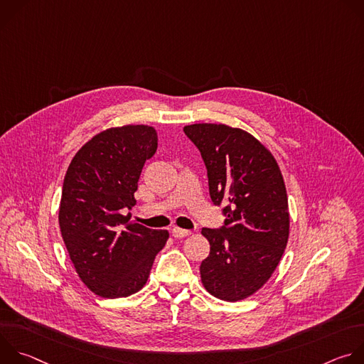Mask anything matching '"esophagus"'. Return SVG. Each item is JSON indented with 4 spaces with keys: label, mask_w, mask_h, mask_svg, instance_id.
<instances>
[{
    "label": "esophagus",
    "mask_w": 364,
    "mask_h": 364,
    "mask_svg": "<svg viewBox=\"0 0 364 364\" xmlns=\"http://www.w3.org/2000/svg\"><path fill=\"white\" fill-rule=\"evenodd\" d=\"M171 233H173V236H174L176 239H181V237H186V236H190V235H191L190 230L180 229V228H174V229L171 230Z\"/></svg>",
    "instance_id": "1"
}]
</instances>
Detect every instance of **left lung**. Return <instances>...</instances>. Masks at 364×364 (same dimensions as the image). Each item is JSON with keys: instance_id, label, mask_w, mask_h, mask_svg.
I'll return each instance as SVG.
<instances>
[{"instance_id": "left-lung-1", "label": "left lung", "mask_w": 364, "mask_h": 364, "mask_svg": "<svg viewBox=\"0 0 364 364\" xmlns=\"http://www.w3.org/2000/svg\"><path fill=\"white\" fill-rule=\"evenodd\" d=\"M186 135L200 149L215 204H226L225 228L203 229L210 253L200 265L205 291L236 302L261 289L289 237L285 181L274 154L249 132L225 124H193Z\"/></svg>"}]
</instances>
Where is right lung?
Here are the masks:
<instances>
[{"mask_svg":"<svg viewBox=\"0 0 364 364\" xmlns=\"http://www.w3.org/2000/svg\"><path fill=\"white\" fill-rule=\"evenodd\" d=\"M157 142L149 125L108 128L76 152L66 171L60 233L77 277L99 296L124 298L142 289L168 240L167 230L148 229L125 215Z\"/></svg>","mask_w":364,"mask_h":364,"instance_id":"right-lung-1","label":"right lung"}]
</instances>
